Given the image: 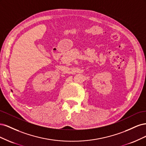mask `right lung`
<instances>
[{
    "label": "right lung",
    "instance_id": "right-lung-1",
    "mask_svg": "<svg viewBox=\"0 0 146 146\" xmlns=\"http://www.w3.org/2000/svg\"><path fill=\"white\" fill-rule=\"evenodd\" d=\"M11 91H12V92H13V91H12V90H11Z\"/></svg>",
    "mask_w": 146,
    "mask_h": 146
}]
</instances>
